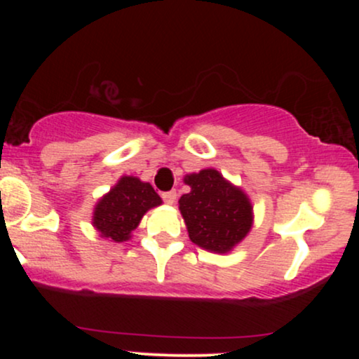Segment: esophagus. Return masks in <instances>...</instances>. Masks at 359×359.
Wrapping results in <instances>:
<instances>
[{
  "label": "esophagus",
  "mask_w": 359,
  "mask_h": 359,
  "mask_svg": "<svg viewBox=\"0 0 359 359\" xmlns=\"http://www.w3.org/2000/svg\"><path fill=\"white\" fill-rule=\"evenodd\" d=\"M162 199H163V203H167V204H174V203H175V199H177V192H175V191L163 192V194H162Z\"/></svg>",
  "instance_id": "1"
}]
</instances>
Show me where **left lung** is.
Instances as JSON below:
<instances>
[{"label":"left lung","mask_w":359,"mask_h":359,"mask_svg":"<svg viewBox=\"0 0 359 359\" xmlns=\"http://www.w3.org/2000/svg\"><path fill=\"white\" fill-rule=\"evenodd\" d=\"M191 192L180 197L179 205L189 238L209 251L226 253L246 236L251 228L248 197L226 182L217 170L208 168L185 177Z\"/></svg>","instance_id":"8db88e82"}]
</instances>
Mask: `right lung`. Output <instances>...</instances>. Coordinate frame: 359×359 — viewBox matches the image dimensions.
<instances>
[{
  "label": "right lung",
  "mask_w": 359,
  "mask_h": 359,
  "mask_svg": "<svg viewBox=\"0 0 359 359\" xmlns=\"http://www.w3.org/2000/svg\"><path fill=\"white\" fill-rule=\"evenodd\" d=\"M162 204L150 184L135 177H121L109 194L97 203L93 224L104 238L126 241L148 209Z\"/></svg>",
  "instance_id": "right-lung-1"
}]
</instances>
